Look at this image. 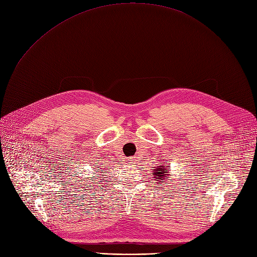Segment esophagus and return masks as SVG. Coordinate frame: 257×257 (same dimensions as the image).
<instances>
[{"label": "esophagus", "mask_w": 257, "mask_h": 257, "mask_svg": "<svg viewBox=\"0 0 257 257\" xmlns=\"http://www.w3.org/2000/svg\"><path fill=\"white\" fill-rule=\"evenodd\" d=\"M136 163V160L133 159V158H130V159H128V164H135Z\"/></svg>", "instance_id": "obj_1"}]
</instances>
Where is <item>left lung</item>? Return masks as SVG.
<instances>
[{"instance_id": "1", "label": "left lung", "mask_w": 257, "mask_h": 257, "mask_svg": "<svg viewBox=\"0 0 257 257\" xmlns=\"http://www.w3.org/2000/svg\"><path fill=\"white\" fill-rule=\"evenodd\" d=\"M167 162L160 164V166L156 167V169H153V181L156 184H166L167 183V176L169 175L170 169L168 168V166H165Z\"/></svg>"}]
</instances>
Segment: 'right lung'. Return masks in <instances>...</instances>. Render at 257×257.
<instances>
[{
	"mask_svg": "<svg viewBox=\"0 0 257 257\" xmlns=\"http://www.w3.org/2000/svg\"><path fill=\"white\" fill-rule=\"evenodd\" d=\"M97 168H98V167H97ZM96 172L98 173V172H99V169H97V171H96ZM96 176H99V175H96ZM102 176H104V175H102ZM101 178H102V177H101Z\"/></svg>",
	"mask_w": 257,
	"mask_h": 257,
	"instance_id": "add662e5",
	"label": "right lung"
}]
</instances>
